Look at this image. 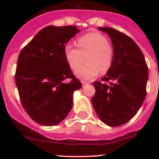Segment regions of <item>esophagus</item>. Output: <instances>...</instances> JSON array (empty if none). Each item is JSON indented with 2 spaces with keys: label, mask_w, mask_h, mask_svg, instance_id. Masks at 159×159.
<instances>
[{
  "label": "esophagus",
  "mask_w": 159,
  "mask_h": 159,
  "mask_svg": "<svg viewBox=\"0 0 159 159\" xmlns=\"http://www.w3.org/2000/svg\"><path fill=\"white\" fill-rule=\"evenodd\" d=\"M88 83H89V82H87V81H83V80H82V81H81V84H83V86H84V84H88Z\"/></svg>",
  "instance_id": "34e87169"
}]
</instances>
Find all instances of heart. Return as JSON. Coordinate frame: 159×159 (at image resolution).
Here are the masks:
<instances>
[{
  "mask_svg": "<svg viewBox=\"0 0 159 159\" xmlns=\"http://www.w3.org/2000/svg\"><path fill=\"white\" fill-rule=\"evenodd\" d=\"M77 46L71 44L65 47V56L72 70H76L84 61L87 64L75 71L77 78L88 81L96 78L100 73L110 69L113 62L114 51L106 37L102 34L89 33L77 40Z\"/></svg>",
  "mask_w": 159,
  "mask_h": 159,
  "instance_id": "1",
  "label": "heart"
}]
</instances>
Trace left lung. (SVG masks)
Returning <instances> with one entry per match:
<instances>
[{
    "label": "left lung",
    "instance_id": "8db88e82",
    "mask_svg": "<svg viewBox=\"0 0 159 159\" xmlns=\"http://www.w3.org/2000/svg\"><path fill=\"white\" fill-rule=\"evenodd\" d=\"M98 28L109 36L114 57L102 79L111 82H93L96 92L91 103L102 122L116 127L130 121L140 109L146 95L148 69L142 51L131 38L111 28Z\"/></svg>",
    "mask_w": 159,
    "mask_h": 159
}]
</instances>
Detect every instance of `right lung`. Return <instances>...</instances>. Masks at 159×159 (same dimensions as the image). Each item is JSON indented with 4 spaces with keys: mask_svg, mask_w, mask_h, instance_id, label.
Listing matches in <instances>:
<instances>
[{
    "mask_svg": "<svg viewBox=\"0 0 159 159\" xmlns=\"http://www.w3.org/2000/svg\"><path fill=\"white\" fill-rule=\"evenodd\" d=\"M80 30L75 26H47L19 54L15 83L25 111L38 124L61 122L73 106V94L82 87L65 56V47ZM70 78L69 83H65Z\"/></svg>",
    "mask_w": 159,
    "mask_h": 159,
    "instance_id": "right-lung-1",
    "label": "right lung"
}]
</instances>
